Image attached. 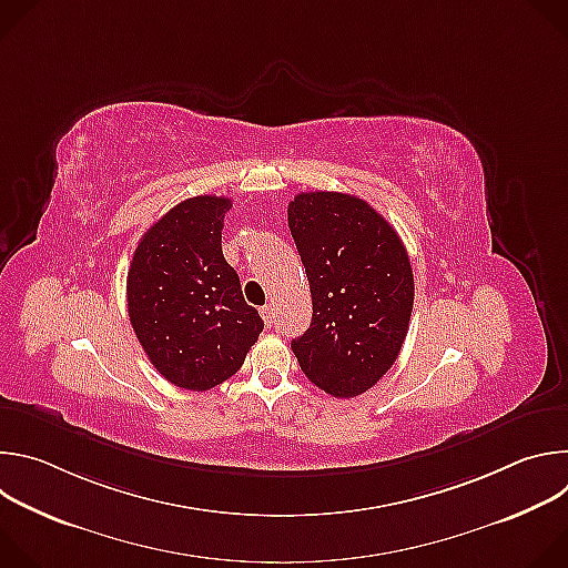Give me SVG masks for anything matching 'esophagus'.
Instances as JSON below:
<instances>
[{
    "label": "esophagus",
    "instance_id": "esophagus-1",
    "mask_svg": "<svg viewBox=\"0 0 568 568\" xmlns=\"http://www.w3.org/2000/svg\"><path fill=\"white\" fill-rule=\"evenodd\" d=\"M261 316H263V321L267 323V326H272L274 323V316H276V307L270 303V305H263L261 307Z\"/></svg>",
    "mask_w": 568,
    "mask_h": 568
}]
</instances>
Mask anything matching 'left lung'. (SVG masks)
Here are the masks:
<instances>
[{
	"mask_svg": "<svg viewBox=\"0 0 568 568\" xmlns=\"http://www.w3.org/2000/svg\"><path fill=\"white\" fill-rule=\"evenodd\" d=\"M287 224L307 274L312 323L292 342L305 377L333 397L375 386L399 355L414 272L395 229L346 193H298Z\"/></svg>",
	"mask_w": 568,
	"mask_h": 568,
	"instance_id": "left-lung-1",
	"label": "left lung"
}]
</instances>
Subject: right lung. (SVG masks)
<instances>
[{"label": "right lung", "instance_id": "add662e5", "mask_svg": "<svg viewBox=\"0 0 568 568\" xmlns=\"http://www.w3.org/2000/svg\"><path fill=\"white\" fill-rule=\"evenodd\" d=\"M229 197L173 206L141 237L128 270V312L152 366L171 384L209 390L245 362L263 333L222 256Z\"/></svg>", "mask_w": 568, "mask_h": 568}]
</instances>
